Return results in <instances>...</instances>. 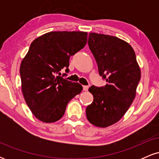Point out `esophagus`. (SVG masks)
<instances>
[{"label":"esophagus","instance_id":"1","mask_svg":"<svg viewBox=\"0 0 159 159\" xmlns=\"http://www.w3.org/2000/svg\"><path fill=\"white\" fill-rule=\"evenodd\" d=\"M88 89H89L88 86H83V90L84 91H87L88 90Z\"/></svg>","mask_w":159,"mask_h":159}]
</instances>
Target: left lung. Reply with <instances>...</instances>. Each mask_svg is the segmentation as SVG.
Instances as JSON below:
<instances>
[{
	"label": "left lung",
	"mask_w": 159,
	"mask_h": 159,
	"mask_svg": "<svg viewBox=\"0 0 159 159\" xmlns=\"http://www.w3.org/2000/svg\"><path fill=\"white\" fill-rule=\"evenodd\" d=\"M88 45L107 84L89 88L93 102L86 108V115L91 124L105 128L119 121L132 105L140 69L132 47L118 37L90 33Z\"/></svg>",
	"instance_id": "1"
}]
</instances>
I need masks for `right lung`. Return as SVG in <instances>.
Returning a JSON list of instances; mask_svg holds the SVG:
<instances>
[{
    "instance_id": "right-lung-1",
    "label": "right lung",
    "mask_w": 159,
    "mask_h": 159,
    "mask_svg": "<svg viewBox=\"0 0 159 159\" xmlns=\"http://www.w3.org/2000/svg\"><path fill=\"white\" fill-rule=\"evenodd\" d=\"M87 41V33L53 31L36 38L21 61V90L33 114L44 123H54L64 114L69 102L81 92L82 86L61 76L68 71L69 58Z\"/></svg>"
}]
</instances>
